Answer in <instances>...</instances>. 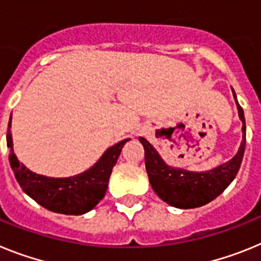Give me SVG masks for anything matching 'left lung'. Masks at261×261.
<instances>
[{
	"label": "left lung",
	"instance_id": "8db88e82",
	"mask_svg": "<svg viewBox=\"0 0 261 261\" xmlns=\"http://www.w3.org/2000/svg\"><path fill=\"white\" fill-rule=\"evenodd\" d=\"M232 96L237 103L238 115L243 123L242 142L234 158L210 171L192 172L171 167L163 160L148 140L139 138V142L144 147V162L149 184L155 193L168 205L178 209H194L206 205L223 193V190L237 176L246 148V119L243 109L238 103L234 89Z\"/></svg>",
	"mask_w": 261,
	"mask_h": 261
}]
</instances>
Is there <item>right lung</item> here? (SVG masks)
<instances>
[{"label":"right lung","instance_id":"right-lung-1","mask_svg":"<svg viewBox=\"0 0 261 261\" xmlns=\"http://www.w3.org/2000/svg\"><path fill=\"white\" fill-rule=\"evenodd\" d=\"M11 117L8 126L6 142L10 148L9 162L14 172L18 184L29 197L40 206L54 213L67 215H81L96 207L97 203L103 198L108 182L112 174L113 167L126 142L109 147L97 163L85 172L74 174L71 177H48L30 171L24 164H21L13 151V138L10 133Z\"/></svg>","mask_w":261,"mask_h":261}]
</instances>
